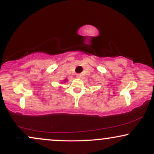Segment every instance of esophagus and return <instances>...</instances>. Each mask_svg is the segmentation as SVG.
I'll return each mask as SVG.
<instances>
[{
    "instance_id": "esophagus-1",
    "label": "esophagus",
    "mask_w": 154,
    "mask_h": 154,
    "mask_svg": "<svg viewBox=\"0 0 154 154\" xmlns=\"http://www.w3.org/2000/svg\"><path fill=\"white\" fill-rule=\"evenodd\" d=\"M76 77H77V78L79 79L82 77V75H81V74H77V75H76Z\"/></svg>"
}]
</instances>
